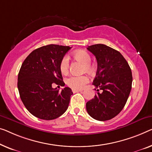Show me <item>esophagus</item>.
I'll list each match as a JSON object with an SVG mask.
<instances>
[{
  "mask_svg": "<svg viewBox=\"0 0 152 152\" xmlns=\"http://www.w3.org/2000/svg\"><path fill=\"white\" fill-rule=\"evenodd\" d=\"M73 93H77V92H82V90H78V89H72Z\"/></svg>",
  "mask_w": 152,
  "mask_h": 152,
  "instance_id": "1",
  "label": "esophagus"
}]
</instances>
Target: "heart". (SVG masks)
I'll list each match as a JSON object with an SVG mask.
<instances>
[{
	"instance_id": "b5f03b06",
	"label": "heart",
	"mask_w": 152,
	"mask_h": 152,
	"mask_svg": "<svg viewBox=\"0 0 152 152\" xmlns=\"http://www.w3.org/2000/svg\"><path fill=\"white\" fill-rule=\"evenodd\" d=\"M74 58L85 65L84 70L88 73L92 74L95 72V67L91 63V57L90 54L85 50H77L73 53ZM69 57L67 55L63 56L61 60L59 69L62 74H65L69 70ZM89 82V78L87 76H71L66 80V84L73 89H81Z\"/></svg>"
}]
</instances>
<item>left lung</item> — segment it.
I'll return each instance as SVG.
<instances>
[{
  "label": "left lung",
  "instance_id": "obj_1",
  "mask_svg": "<svg viewBox=\"0 0 152 152\" xmlns=\"http://www.w3.org/2000/svg\"><path fill=\"white\" fill-rule=\"evenodd\" d=\"M87 50L98 63L93 85L102 92H97L94 98L87 102V111L98 121L111 119L121 111L128 100L132 89L131 69L122 54L109 46L95 44Z\"/></svg>",
  "mask_w": 152,
  "mask_h": 152
}]
</instances>
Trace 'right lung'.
Masks as SVG:
<instances>
[{"mask_svg":"<svg viewBox=\"0 0 152 152\" xmlns=\"http://www.w3.org/2000/svg\"><path fill=\"white\" fill-rule=\"evenodd\" d=\"M71 48L55 44L40 47L22 64L18 77L20 98L26 109L37 118H58L68 108L72 89L65 87L59 92L53 85H65L59 64Z\"/></svg>","mask_w":152,"mask_h":152,"instance_id":"1","label":"right lung"}]
</instances>
